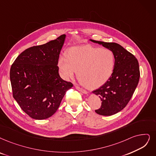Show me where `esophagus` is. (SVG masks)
I'll return each mask as SVG.
<instances>
[{
	"label": "esophagus",
	"instance_id": "34e87169",
	"mask_svg": "<svg viewBox=\"0 0 156 156\" xmlns=\"http://www.w3.org/2000/svg\"><path fill=\"white\" fill-rule=\"evenodd\" d=\"M76 89L77 90H79V91H80V92H82L83 93H84V94H87V92L85 90H83V89H82V88H80V87H79V86H76Z\"/></svg>",
	"mask_w": 156,
	"mask_h": 156
}]
</instances>
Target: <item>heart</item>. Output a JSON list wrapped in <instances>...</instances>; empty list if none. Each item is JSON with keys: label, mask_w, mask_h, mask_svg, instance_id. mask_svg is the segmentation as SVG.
I'll return each instance as SVG.
<instances>
[{"label": "heart", "mask_w": 156, "mask_h": 156, "mask_svg": "<svg viewBox=\"0 0 156 156\" xmlns=\"http://www.w3.org/2000/svg\"><path fill=\"white\" fill-rule=\"evenodd\" d=\"M115 65L113 52L107 48L84 45L70 48L66 58H59L58 69L65 80L72 78L77 71L80 82L90 88L104 84L111 77Z\"/></svg>", "instance_id": "obj_1"}]
</instances>
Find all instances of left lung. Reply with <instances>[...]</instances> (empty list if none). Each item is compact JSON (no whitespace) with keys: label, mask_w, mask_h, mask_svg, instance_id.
Returning a JSON list of instances; mask_svg holds the SVG:
<instances>
[{"label":"left lung","mask_w":156,"mask_h":156,"mask_svg":"<svg viewBox=\"0 0 156 156\" xmlns=\"http://www.w3.org/2000/svg\"><path fill=\"white\" fill-rule=\"evenodd\" d=\"M113 52L115 65L108 81L93 91L102 101L101 107L95 112L101 115L111 116L122 111L130 101L139 83V63L134 55L116 43L90 40Z\"/></svg>","instance_id":"8db88e82"}]
</instances>
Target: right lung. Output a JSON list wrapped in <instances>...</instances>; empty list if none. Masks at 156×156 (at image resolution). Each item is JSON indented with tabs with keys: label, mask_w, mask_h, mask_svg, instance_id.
<instances>
[{
	"label": "right lung",
	"mask_w": 156,
	"mask_h": 156,
	"mask_svg": "<svg viewBox=\"0 0 156 156\" xmlns=\"http://www.w3.org/2000/svg\"><path fill=\"white\" fill-rule=\"evenodd\" d=\"M66 35L25 50L10 69L13 96L21 109L36 120L46 119L58 110L73 84L62 79L58 63Z\"/></svg>",
	"instance_id": "right-lung-1"
}]
</instances>
